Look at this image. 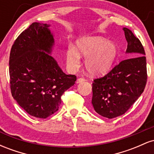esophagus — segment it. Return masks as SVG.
I'll return each instance as SVG.
<instances>
[{
    "label": "esophagus",
    "mask_w": 154,
    "mask_h": 154,
    "mask_svg": "<svg viewBox=\"0 0 154 154\" xmlns=\"http://www.w3.org/2000/svg\"><path fill=\"white\" fill-rule=\"evenodd\" d=\"M85 79H84V78H78L77 79V83H81V82H85Z\"/></svg>",
    "instance_id": "esophagus-1"
}]
</instances>
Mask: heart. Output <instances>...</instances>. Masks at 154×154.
Masks as SVG:
<instances>
[{
	"label": "heart",
	"instance_id": "heart-1",
	"mask_svg": "<svg viewBox=\"0 0 154 154\" xmlns=\"http://www.w3.org/2000/svg\"><path fill=\"white\" fill-rule=\"evenodd\" d=\"M77 48L69 47L66 62L72 69L80 63L81 56L85 58V67L90 75L99 77L106 75L114 66L118 56V48L114 42L100 36H88L77 41Z\"/></svg>",
	"mask_w": 154,
	"mask_h": 154
}]
</instances>
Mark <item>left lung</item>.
<instances>
[{
	"instance_id": "left-lung-1",
	"label": "left lung",
	"mask_w": 154,
	"mask_h": 154,
	"mask_svg": "<svg viewBox=\"0 0 154 154\" xmlns=\"http://www.w3.org/2000/svg\"><path fill=\"white\" fill-rule=\"evenodd\" d=\"M128 41L126 54L130 59L122 61L110 72L93 83L92 104L104 117L122 115L143 92L147 82L146 58L143 46L130 29L123 28Z\"/></svg>"
}]
</instances>
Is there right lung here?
<instances>
[{"mask_svg": "<svg viewBox=\"0 0 154 154\" xmlns=\"http://www.w3.org/2000/svg\"><path fill=\"white\" fill-rule=\"evenodd\" d=\"M50 24L34 22L12 45L9 57L11 91L29 115L45 119L59 110L61 97L75 85L51 56L54 45Z\"/></svg>", "mask_w": 154, "mask_h": 154, "instance_id": "right-lung-1", "label": "right lung"}]
</instances>
